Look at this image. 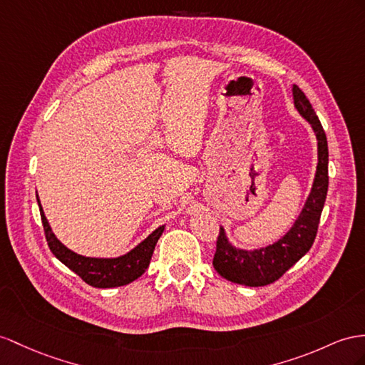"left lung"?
<instances>
[{"label":"left lung","instance_id":"left-lung-1","mask_svg":"<svg viewBox=\"0 0 365 365\" xmlns=\"http://www.w3.org/2000/svg\"><path fill=\"white\" fill-rule=\"evenodd\" d=\"M293 98L299 114L312 125L317 138V166L313 188L292 230L273 245L253 251L239 250L230 244L225 230L220 228L212 265L222 277L235 284L264 287L276 282L312 248L319 227L321 212L329 190V145H327L324 128L310 101L296 85L293 86Z\"/></svg>","mask_w":365,"mask_h":365}]
</instances>
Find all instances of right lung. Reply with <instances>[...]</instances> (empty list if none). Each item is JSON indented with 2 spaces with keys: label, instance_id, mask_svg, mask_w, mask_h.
I'll return each mask as SVG.
<instances>
[{
  "label": "right lung",
  "instance_id": "add662e5",
  "mask_svg": "<svg viewBox=\"0 0 365 365\" xmlns=\"http://www.w3.org/2000/svg\"><path fill=\"white\" fill-rule=\"evenodd\" d=\"M36 202H38L40 207L46 240H48V245L53 256L69 269H72L73 273L78 274L86 284L96 288L121 287L133 282V280L142 276L149 267V260H151V256L154 253L157 240L162 236V232L165 230L163 225L158 227L155 231H153V235H149L142 244H138L125 256H120L115 259L85 257L73 253V251L64 247L61 242L55 237L48 223V219H46L43 212L38 195H36Z\"/></svg>",
  "mask_w": 365,
  "mask_h": 365
}]
</instances>
